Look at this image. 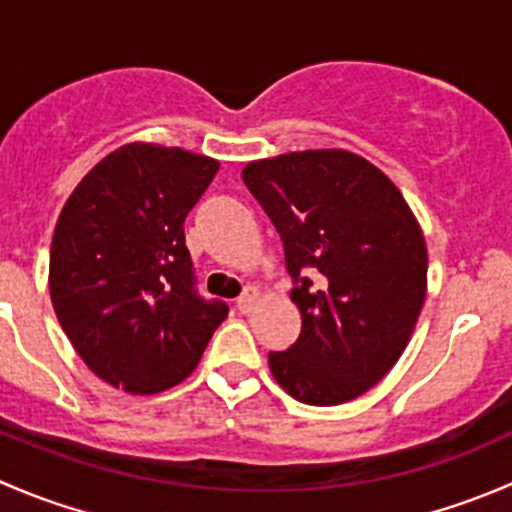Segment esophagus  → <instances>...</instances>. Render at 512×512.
Here are the masks:
<instances>
[{
  "label": "esophagus",
  "instance_id": "obj_1",
  "mask_svg": "<svg viewBox=\"0 0 512 512\" xmlns=\"http://www.w3.org/2000/svg\"><path fill=\"white\" fill-rule=\"evenodd\" d=\"M257 299H260V292H257L255 287H247L245 292L237 297V309H240L242 314L252 312V309H255V304H257Z\"/></svg>",
  "mask_w": 512,
  "mask_h": 512
}]
</instances>
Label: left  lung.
Listing matches in <instances>:
<instances>
[{
	"label": "left lung",
	"mask_w": 512,
	"mask_h": 512,
	"mask_svg": "<svg viewBox=\"0 0 512 512\" xmlns=\"http://www.w3.org/2000/svg\"><path fill=\"white\" fill-rule=\"evenodd\" d=\"M242 180L280 232L302 314L297 342L270 352L272 376L309 406L356 399L404 354L426 299V240L409 203L339 148L252 160Z\"/></svg>",
	"instance_id": "left-lung-1"
}]
</instances>
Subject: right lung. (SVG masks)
Here are the masks:
<instances>
[{"mask_svg":"<svg viewBox=\"0 0 512 512\" xmlns=\"http://www.w3.org/2000/svg\"><path fill=\"white\" fill-rule=\"evenodd\" d=\"M220 163L128 143L86 173L56 220L49 292L91 371L128 394L193 374L227 304L203 299L183 223Z\"/></svg>","mask_w":512,"mask_h":512,"instance_id":"add662e5","label":"right lung"}]
</instances>
